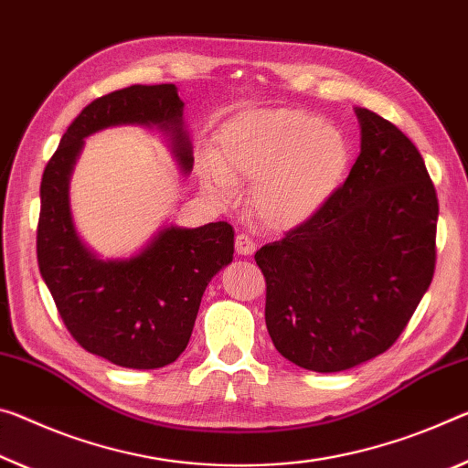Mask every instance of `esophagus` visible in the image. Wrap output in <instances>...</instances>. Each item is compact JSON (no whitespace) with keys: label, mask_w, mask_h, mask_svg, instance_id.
<instances>
[{"label":"esophagus","mask_w":468,"mask_h":468,"mask_svg":"<svg viewBox=\"0 0 468 468\" xmlns=\"http://www.w3.org/2000/svg\"><path fill=\"white\" fill-rule=\"evenodd\" d=\"M235 251L237 256H251L256 251V243L250 235L239 233L235 237Z\"/></svg>","instance_id":"34e87169"}]
</instances>
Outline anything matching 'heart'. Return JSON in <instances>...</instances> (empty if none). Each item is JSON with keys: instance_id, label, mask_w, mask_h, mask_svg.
I'll list each match as a JSON object with an SVG mask.
<instances>
[{"instance_id": "1", "label": "heart", "mask_w": 468, "mask_h": 468, "mask_svg": "<svg viewBox=\"0 0 468 468\" xmlns=\"http://www.w3.org/2000/svg\"><path fill=\"white\" fill-rule=\"evenodd\" d=\"M350 150L337 129L298 108L237 116L220 133L218 162H206V183L222 199L233 181L254 183L251 210L269 229L313 218L337 189Z\"/></svg>"}]
</instances>
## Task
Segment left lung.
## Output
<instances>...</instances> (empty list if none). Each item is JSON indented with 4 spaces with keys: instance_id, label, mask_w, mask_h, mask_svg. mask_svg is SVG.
<instances>
[{
    "instance_id": "8db88e82",
    "label": "left lung",
    "mask_w": 468,
    "mask_h": 468,
    "mask_svg": "<svg viewBox=\"0 0 468 468\" xmlns=\"http://www.w3.org/2000/svg\"><path fill=\"white\" fill-rule=\"evenodd\" d=\"M360 154L313 218L256 251L281 356L337 373L388 352L435 272V185L396 124L358 108Z\"/></svg>"
}]
</instances>
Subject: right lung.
Here are the masks:
<instances>
[{"mask_svg":"<svg viewBox=\"0 0 468 468\" xmlns=\"http://www.w3.org/2000/svg\"><path fill=\"white\" fill-rule=\"evenodd\" d=\"M116 124L170 133L185 173L191 145L175 85H131L93 100L62 135L41 179L37 262L66 329L80 347L124 368H160L179 358L206 285L233 261V227H168L141 254L103 262L74 231L69 179L83 137Z\"/></svg>","mask_w":468,"mask_h":468,"instance_id":"1","label":"right lung"}]
</instances>
